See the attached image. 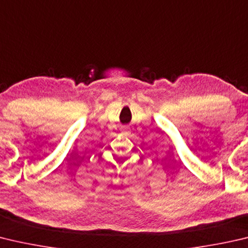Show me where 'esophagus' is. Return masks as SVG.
<instances>
[{
    "mask_svg": "<svg viewBox=\"0 0 248 248\" xmlns=\"http://www.w3.org/2000/svg\"><path fill=\"white\" fill-rule=\"evenodd\" d=\"M123 130H124V131H125V132H128L129 131V128L125 127V125H124V127L123 128Z\"/></svg>",
    "mask_w": 248,
    "mask_h": 248,
    "instance_id": "34e87169",
    "label": "esophagus"
}]
</instances>
